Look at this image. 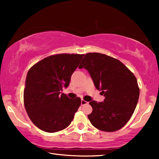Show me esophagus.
I'll return each mask as SVG.
<instances>
[{"label":"esophagus","mask_w":159,"mask_h":159,"mask_svg":"<svg viewBox=\"0 0 159 159\" xmlns=\"http://www.w3.org/2000/svg\"><path fill=\"white\" fill-rule=\"evenodd\" d=\"M88 104V102L85 101L84 99H82V100H81V105L83 106V105H85V104Z\"/></svg>","instance_id":"1"}]
</instances>
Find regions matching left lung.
<instances>
[{"label": "left lung", "mask_w": 159, "mask_h": 159, "mask_svg": "<svg viewBox=\"0 0 159 159\" xmlns=\"http://www.w3.org/2000/svg\"><path fill=\"white\" fill-rule=\"evenodd\" d=\"M87 69L95 88L105 97L103 102H90L93 111L88 116L98 130L114 132L123 128L138 104V80L121 61L98 52L87 53L79 65Z\"/></svg>", "instance_id": "obj_1"}]
</instances>
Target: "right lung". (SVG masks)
<instances>
[{
	"label": "right lung",
	"instance_id": "right-lung-1",
	"mask_svg": "<svg viewBox=\"0 0 159 159\" xmlns=\"http://www.w3.org/2000/svg\"><path fill=\"white\" fill-rule=\"evenodd\" d=\"M84 55L57 54L44 58L29 70L24 90V104L32 123L47 133L68 127L81 104L61 93Z\"/></svg>",
	"mask_w": 159,
	"mask_h": 159
}]
</instances>
